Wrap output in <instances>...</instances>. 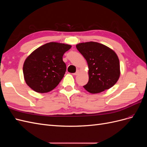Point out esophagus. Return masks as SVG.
<instances>
[{"label":"esophagus","mask_w":147,"mask_h":147,"mask_svg":"<svg viewBox=\"0 0 147 147\" xmlns=\"http://www.w3.org/2000/svg\"><path fill=\"white\" fill-rule=\"evenodd\" d=\"M79 74V71L78 70H77V72H75V73H74V74H73V75H78Z\"/></svg>","instance_id":"34e87169"}]
</instances>
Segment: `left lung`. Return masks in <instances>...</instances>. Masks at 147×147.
Instances as JSON below:
<instances>
[{"label":"left lung","mask_w":147,"mask_h":147,"mask_svg":"<svg viewBox=\"0 0 147 147\" xmlns=\"http://www.w3.org/2000/svg\"><path fill=\"white\" fill-rule=\"evenodd\" d=\"M86 59L89 67V80L84 88L96 94L112 88L120 75L119 61L112 49L101 43L90 42L76 45Z\"/></svg>","instance_id":"1"}]
</instances>
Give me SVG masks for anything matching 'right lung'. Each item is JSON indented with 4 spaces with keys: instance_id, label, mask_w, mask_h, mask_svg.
Returning <instances> with one entry per match:
<instances>
[{
    "instance_id": "obj_1",
    "label": "right lung",
    "mask_w": 147,
    "mask_h": 147,
    "mask_svg": "<svg viewBox=\"0 0 147 147\" xmlns=\"http://www.w3.org/2000/svg\"><path fill=\"white\" fill-rule=\"evenodd\" d=\"M70 48L67 44L50 42L34 51L23 65L24 77L28 85L40 93L55 89L65 73L63 56Z\"/></svg>"
}]
</instances>
